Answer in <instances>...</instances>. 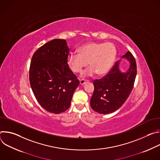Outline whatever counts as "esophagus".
Wrapping results in <instances>:
<instances>
[{
    "mask_svg": "<svg viewBox=\"0 0 160 160\" xmlns=\"http://www.w3.org/2000/svg\"><path fill=\"white\" fill-rule=\"evenodd\" d=\"M85 82H85V80H83V79H82V80H80V85H83V84H85Z\"/></svg>",
    "mask_w": 160,
    "mask_h": 160,
    "instance_id": "34e87169",
    "label": "esophagus"
}]
</instances>
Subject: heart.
<instances>
[{
  "label": "heart",
  "instance_id": "b5f03b06",
  "mask_svg": "<svg viewBox=\"0 0 160 160\" xmlns=\"http://www.w3.org/2000/svg\"><path fill=\"white\" fill-rule=\"evenodd\" d=\"M79 53L70 52L67 58V64L74 73H80L84 68L90 66L82 73V77L99 76L106 74L115 59L117 50L110 42L98 43L91 42L83 44L79 48Z\"/></svg>",
  "mask_w": 160,
  "mask_h": 160
}]
</instances>
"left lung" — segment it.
<instances>
[{
	"label": "left lung",
	"mask_w": 160,
	"mask_h": 160,
	"mask_svg": "<svg viewBox=\"0 0 160 160\" xmlns=\"http://www.w3.org/2000/svg\"><path fill=\"white\" fill-rule=\"evenodd\" d=\"M130 62L125 72L120 70L117 61L106 76L94 81V91L90 99V106L100 114H109L118 109L126 101L133 87L137 75V65L130 51L122 56Z\"/></svg>",
	"instance_id": "1"
}]
</instances>
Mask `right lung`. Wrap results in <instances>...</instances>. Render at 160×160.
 I'll return each mask as SVG.
<instances>
[{
	"instance_id": "obj_1",
	"label": "right lung",
	"mask_w": 160,
	"mask_h": 160,
	"mask_svg": "<svg viewBox=\"0 0 160 160\" xmlns=\"http://www.w3.org/2000/svg\"><path fill=\"white\" fill-rule=\"evenodd\" d=\"M69 48L64 39H54L37 50L30 67V83L40 106L50 112L67 110L80 82L67 64Z\"/></svg>"
}]
</instances>
